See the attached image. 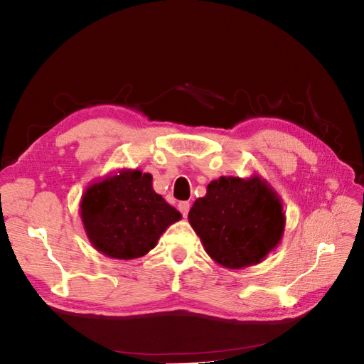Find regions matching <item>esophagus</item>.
Instances as JSON below:
<instances>
[{
	"label": "esophagus",
	"mask_w": 364,
	"mask_h": 364,
	"mask_svg": "<svg viewBox=\"0 0 364 364\" xmlns=\"http://www.w3.org/2000/svg\"><path fill=\"white\" fill-rule=\"evenodd\" d=\"M179 211L182 213V215L186 218L188 217V213H190V203L188 202H181L179 203Z\"/></svg>",
	"instance_id": "esophagus-1"
}]
</instances>
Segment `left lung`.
Returning <instances> with one entry per match:
<instances>
[{
  "mask_svg": "<svg viewBox=\"0 0 364 364\" xmlns=\"http://www.w3.org/2000/svg\"><path fill=\"white\" fill-rule=\"evenodd\" d=\"M188 222L208 255L237 270L259 264L278 247L285 213L279 194L259 174L222 176L194 202Z\"/></svg>",
  "mask_w": 364,
  "mask_h": 364,
  "instance_id": "8db88e82",
  "label": "left lung"
}]
</instances>
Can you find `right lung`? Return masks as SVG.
<instances>
[{"mask_svg": "<svg viewBox=\"0 0 364 364\" xmlns=\"http://www.w3.org/2000/svg\"><path fill=\"white\" fill-rule=\"evenodd\" d=\"M151 179L138 168H121L86 186L80 218L95 250L114 259L144 257L182 218L153 190Z\"/></svg>", "mask_w": 364, "mask_h": 364, "instance_id": "1", "label": "right lung"}]
</instances>
